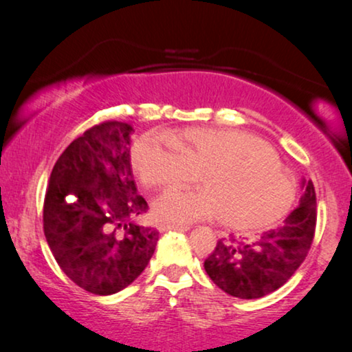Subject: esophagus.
<instances>
[{
	"label": "esophagus",
	"instance_id": "1",
	"mask_svg": "<svg viewBox=\"0 0 352 352\" xmlns=\"http://www.w3.org/2000/svg\"><path fill=\"white\" fill-rule=\"evenodd\" d=\"M189 229H190L189 226H176V224H165V223L158 224V230H160V232H168V230H182V232H184V230H189Z\"/></svg>",
	"mask_w": 352,
	"mask_h": 352
}]
</instances>
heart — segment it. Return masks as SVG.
<instances>
[{"label":"heart","instance_id":"obj_1","mask_svg":"<svg viewBox=\"0 0 352 352\" xmlns=\"http://www.w3.org/2000/svg\"><path fill=\"white\" fill-rule=\"evenodd\" d=\"M133 166L148 187H184L199 179L205 189L171 190L153 204L165 223L189 224L218 214L235 229H258L283 216L295 184L261 139L243 131L187 128L171 139L151 134L133 148Z\"/></svg>","mask_w":352,"mask_h":352}]
</instances>
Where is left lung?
I'll use <instances>...</instances> for the list:
<instances>
[{
    "label": "left lung",
    "instance_id": "obj_1",
    "mask_svg": "<svg viewBox=\"0 0 352 352\" xmlns=\"http://www.w3.org/2000/svg\"><path fill=\"white\" fill-rule=\"evenodd\" d=\"M300 206L267 232L248 243L219 240L205 259V271L221 290L242 300H256L280 288L309 252L316 230V192L301 179Z\"/></svg>",
    "mask_w": 352,
    "mask_h": 352
}]
</instances>
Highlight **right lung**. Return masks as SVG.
Returning a JSON list of instances; mask_svg holds the SVG:
<instances>
[{
    "label": "right lung",
    "mask_w": 352,
    "mask_h": 352,
    "mask_svg": "<svg viewBox=\"0 0 352 352\" xmlns=\"http://www.w3.org/2000/svg\"><path fill=\"white\" fill-rule=\"evenodd\" d=\"M133 126L105 122L62 152L51 171L43 228L57 264L72 282L113 295L141 276L158 232L136 223L148 210L131 170Z\"/></svg>",
    "instance_id": "1"
}]
</instances>
